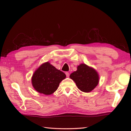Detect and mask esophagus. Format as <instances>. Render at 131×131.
Instances as JSON below:
<instances>
[{
	"instance_id": "1",
	"label": "esophagus",
	"mask_w": 131,
	"mask_h": 131,
	"mask_svg": "<svg viewBox=\"0 0 131 131\" xmlns=\"http://www.w3.org/2000/svg\"><path fill=\"white\" fill-rule=\"evenodd\" d=\"M66 75L67 77H69V73L68 72H66Z\"/></svg>"
}]
</instances>
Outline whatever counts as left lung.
Returning <instances> with one entry per match:
<instances>
[{
	"label": "left lung",
	"mask_w": 131,
	"mask_h": 131,
	"mask_svg": "<svg viewBox=\"0 0 131 131\" xmlns=\"http://www.w3.org/2000/svg\"><path fill=\"white\" fill-rule=\"evenodd\" d=\"M70 78L74 81L78 88L84 92L93 90L99 82L97 72L85 64L79 66L77 70L70 75Z\"/></svg>",
	"instance_id": "left-lung-1"
}]
</instances>
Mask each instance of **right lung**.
Listing matches in <instances>:
<instances>
[{"label": "right lung", "mask_w": 131, "mask_h": 131, "mask_svg": "<svg viewBox=\"0 0 131 131\" xmlns=\"http://www.w3.org/2000/svg\"><path fill=\"white\" fill-rule=\"evenodd\" d=\"M66 77L63 72L46 62L35 71L31 78V82L38 92L50 95L56 91L59 83Z\"/></svg>", "instance_id": "obj_1"}]
</instances>
